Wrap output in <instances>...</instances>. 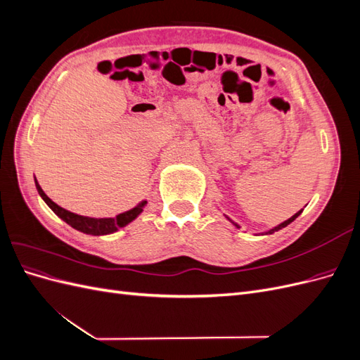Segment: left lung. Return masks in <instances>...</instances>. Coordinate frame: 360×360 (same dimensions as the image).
<instances>
[{"label": "left lung", "instance_id": "8db88e82", "mask_svg": "<svg viewBox=\"0 0 360 360\" xmlns=\"http://www.w3.org/2000/svg\"><path fill=\"white\" fill-rule=\"evenodd\" d=\"M300 213H302V210H300V212H297V213H296V214H292V216H291V217H290V219H287V221H285V222H282V224H281V225H278V226H275V228H274V230H270V231H267V233H266V234H271V233H275V231H279V230H281V228H284V226H287V225H288V224H291V222H292V221H294V219H296V217H297V216H299V214H300ZM230 221H231V219H230Z\"/></svg>", "mask_w": 360, "mask_h": 360}]
</instances>
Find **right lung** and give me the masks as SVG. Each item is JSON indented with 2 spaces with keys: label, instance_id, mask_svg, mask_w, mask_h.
Returning <instances> with one entry per match:
<instances>
[{
  "label": "right lung",
  "instance_id": "add662e5",
  "mask_svg": "<svg viewBox=\"0 0 360 360\" xmlns=\"http://www.w3.org/2000/svg\"><path fill=\"white\" fill-rule=\"evenodd\" d=\"M36 188L40 193V197L45 200V202L51 207L52 212L56 213L57 216H60L61 219L69 224L70 226H73L75 230L82 231L85 234H93V236H102V234H110L117 231L118 228H122L124 225H127L129 222H132L135 217L143 212L144 205L147 204V201L139 202L136 207H134L132 210L124 212L122 214H118L115 217H102V219H96V217H86V216H79V214H75L66 209H61L60 205H57L53 202L48 195L43 192V189L40 188V184L36 180Z\"/></svg>",
  "mask_w": 360,
  "mask_h": 360
}]
</instances>
